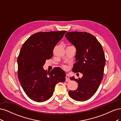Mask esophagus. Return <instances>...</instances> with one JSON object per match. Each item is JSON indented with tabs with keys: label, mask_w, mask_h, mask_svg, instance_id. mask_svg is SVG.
Here are the masks:
<instances>
[{
	"label": "esophagus",
	"mask_w": 121,
	"mask_h": 121,
	"mask_svg": "<svg viewBox=\"0 0 121 121\" xmlns=\"http://www.w3.org/2000/svg\"><path fill=\"white\" fill-rule=\"evenodd\" d=\"M69 80H70V79H69V75L66 74V76H65V81L68 82V81H69Z\"/></svg>",
	"instance_id": "34e87169"
}]
</instances>
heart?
<instances>
[{"mask_svg":"<svg viewBox=\"0 0 121 121\" xmlns=\"http://www.w3.org/2000/svg\"><path fill=\"white\" fill-rule=\"evenodd\" d=\"M63 67L65 69H66L67 68V66H65V65H63Z\"/></svg>","mask_w":121,"mask_h":121,"instance_id":"obj_1","label":"heart"}]
</instances>
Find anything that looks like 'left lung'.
Listing matches in <instances>:
<instances>
[{"mask_svg":"<svg viewBox=\"0 0 121 121\" xmlns=\"http://www.w3.org/2000/svg\"><path fill=\"white\" fill-rule=\"evenodd\" d=\"M65 37L76 48V63L72 71L80 72L81 78H70L78 83L76 90L69 91L73 99L84 101L95 93L103 79L105 58L103 48L94 36L84 32H69Z\"/></svg>","mask_w":121,"mask_h":121,"instance_id":"1","label":"left lung"}]
</instances>
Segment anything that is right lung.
<instances>
[{
	"label": "right lung",
	"instance_id": "right-lung-1",
	"mask_svg": "<svg viewBox=\"0 0 121 121\" xmlns=\"http://www.w3.org/2000/svg\"><path fill=\"white\" fill-rule=\"evenodd\" d=\"M65 31L38 32L25 42L17 57V76L27 95L36 102L48 100L53 95L56 84L65 81L61 69L50 73L43 68L46 60L53 56L55 46L63 37Z\"/></svg>",
	"mask_w": 121,
	"mask_h": 121
}]
</instances>
